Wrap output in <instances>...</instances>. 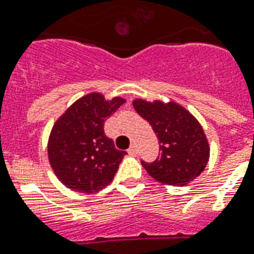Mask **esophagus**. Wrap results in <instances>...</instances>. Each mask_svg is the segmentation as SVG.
Returning a JSON list of instances; mask_svg holds the SVG:
<instances>
[{"instance_id": "34e87169", "label": "esophagus", "mask_w": 254, "mask_h": 254, "mask_svg": "<svg viewBox=\"0 0 254 254\" xmlns=\"http://www.w3.org/2000/svg\"><path fill=\"white\" fill-rule=\"evenodd\" d=\"M128 154L129 155H136V154H138V150H136L135 146H131V147L128 148Z\"/></svg>"}]
</instances>
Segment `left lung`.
<instances>
[{
    "label": "left lung",
    "mask_w": 254,
    "mask_h": 254,
    "mask_svg": "<svg viewBox=\"0 0 254 254\" xmlns=\"http://www.w3.org/2000/svg\"><path fill=\"white\" fill-rule=\"evenodd\" d=\"M132 106L150 123L159 142L161 152L155 161H142L148 175L170 186H185L197 178L210 156V146L199 122L175 102L135 99Z\"/></svg>",
    "instance_id": "obj_1"
}]
</instances>
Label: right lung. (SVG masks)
Instances as JSON below:
<instances>
[{
	"label": "right lung",
	"instance_id": "right-lung-1",
	"mask_svg": "<svg viewBox=\"0 0 254 254\" xmlns=\"http://www.w3.org/2000/svg\"><path fill=\"white\" fill-rule=\"evenodd\" d=\"M126 100L92 92L76 100L53 125L48 159L59 181L73 191H100L111 184L126 151L104 134V122Z\"/></svg>",
	"mask_w": 254,
	"mask_h": 254
}]
</instances>
